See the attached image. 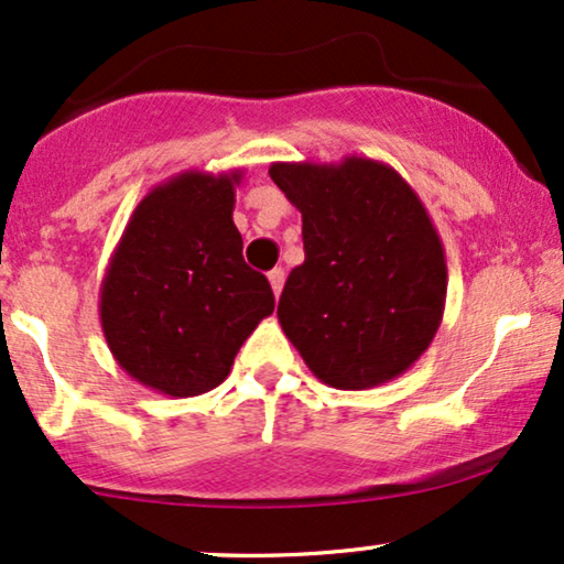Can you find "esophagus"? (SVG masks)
Returning <instances> with one entry per match:
<instances>
[{
    "mask_svg": "<svg viewBox=\"0 0 564 564\" xmlns=\"http://www.w3.org/2000/svg\"><path fill=\"white\" fill-rule=\"evenodd\" d=\"M268 281H270V289H273V294L278 296L283 291V281H286V273H283V268H273L268 273Z\"/></svg>",
    "mask_w": 564,
    "mask_h": 564,
    "instance_id": "obj_1",
    "label": "esophagus"
}]
</instances>
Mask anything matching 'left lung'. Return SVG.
<instances>
[{
  "mask_svg": "<svg viewBox=\"0 0 564 564\" xmlns=\"http://www.w3.org/2000/svg\"><path fill=\"white\" fill-rule=\"evenodd\" d=\"M268 174L302 213L304 262L278 302L286 338L330 388L395 380L445 312V249L424 203L393 166L361 155Z\"/></svg>",
  "mask_w": 564,
  "mask_h": 564,
  "instance_id": "1",
  "label": "left lung"
}]
</instances>
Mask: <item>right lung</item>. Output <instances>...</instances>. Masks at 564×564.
<instances>
[{
	"label": "right lung",
	"mask_w": 564,
	"mask_h": 564,
	"mask_svg": "<svg viewBox=\"0 0 564 564\" xmlns=\"http://www.w3.org/2000/svg\"><path fill=\"white\" fill-rule=\"evenodd\" d=\"M245 171H182L140 199L101 281L104 338L155 393L218 388L234 356L273 315L268 278L241 258L234 203Z\"/></svg>",
	"instance_id": "right-lung-1"
}]
</instances>
